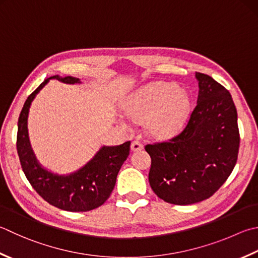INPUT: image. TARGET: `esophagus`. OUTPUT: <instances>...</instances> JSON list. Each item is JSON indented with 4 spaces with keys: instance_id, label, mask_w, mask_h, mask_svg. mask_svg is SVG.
<instances>
[{
    "instance_id": "esophagus-1",
    "label": "esophagus",
    "mask_w": 258,
    "mask_h": 258,
    "mask_svg": "<svg viewBox=\"0 0 258 258\" xmlns=\"http://www.w3.org/2000/svg\"><path fill=\"white\" fill-rule=\"evenodd\" d=\"M131 149H133V152H139V150L143 149V144L138 142V140H134L131 143Z\"/></svg>"
}]
</instances>
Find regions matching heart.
I'll return each mask as SVG.
<instances>
[{
    "instance_id": "1",
    "label": "heart",
    "mask_w": 258,
    "mask_h": 258,
    "mask_svg": "<svg viewBox=\"0 0 258 258\" xmlns=\"http://www.w3.org/2000/svg\"><path fill=\"white\" fill-rule=\"evenodd\" d=\"M125 113L133 120L147 119V129L158 138L176 135L185 123L191 111L186 92L172 83L157 82L140 87L123 103Z\"/></svg>"
}]
</instances>
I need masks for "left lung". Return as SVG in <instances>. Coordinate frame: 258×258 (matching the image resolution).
Returning a JSON list of instances; mask_svg holds the SVG:
<instances>
[{
  "label": "left lung",
  "instance_id": "left-lung-1",
  "mask_svg": "<svg viewBox=\"0 0 258 258\" xmlns=\"http://www.w3.org/2000/svg\"><path fill=\"white\" fill-rule=\"evenodd\" d=\"M196 108L181 133L145 146L152 158L148 174L155 194L165 202L187 206L212 197L237 163L239 129L237 110L226 87L196 73Z\"/></svg>",
  "mask_w": 258,
  "mask_h": 258
}]
</instances>
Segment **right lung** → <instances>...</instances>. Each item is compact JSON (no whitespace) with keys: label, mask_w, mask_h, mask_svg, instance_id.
I'll return each mask as SVG.
<instances>
[{"label":"right lung","mask_w":258,"mask_h":258,"mask_svg":"<svg viewBox=\"0 0 258 258\" xmlns=\"http://www.w3.org/2000/svg\"><path fill=\"white\" fill-rule=\"evenodd\" d=\"M51 79L69 84L80 82L71 76L64 79L58 75L51 76L28 96L18 120L17 150L22 171L31 186L49 205L72 212L93 210L103 205L112 192L120 168L129 155L130 142L113 147L104 146L84 167L67 176H59L43 169L38 164L29 143L27 119L32 100Z\"/></svg>","instance_id":"right-lung-1"}]
</instances>
